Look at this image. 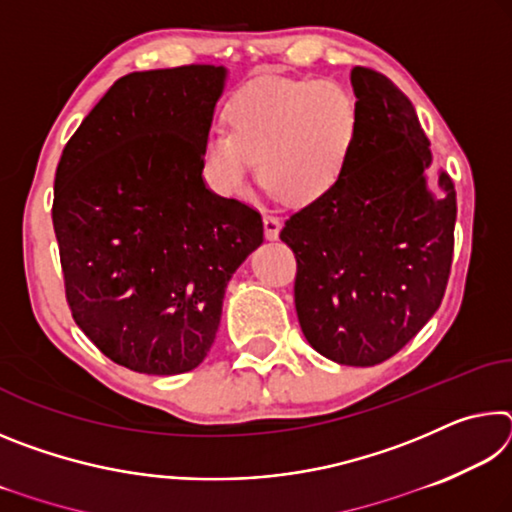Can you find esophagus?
<instances>
[{
  "instance_id": "34e87169",
  "label": "esophagus",
  "mask_w": 512,
  "mask_h": 512,
  "mask_svg": "<svg viewBox=\"0 0 512 512\" xmlns=\"http://www.w3.org/2000/svg\"><path fill=\"white\" fill-rule=\"evenodd\" d=\"M280 228H282V223H280V219H277V216H273V214H266L264 216V235H266V239H277L280 237Z\"/></svg>"
}]
</instances>
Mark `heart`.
I'll return each mask as SVG.
<instances>
[{"label": "heart", "instance_id": "b5f03b06", "mask_svg": "<svg viewBox=\"0 0 512 512\" xmlns=\"http://www.w3.org/2000/svg\"><path fill=\"white\" fill-rule=\"evenodd\" d=\"M228 131L205 135L201 171L207 187L237 201L257 173L287 203L305 205L329 189L348 164L361 110L336 79L262 76L232 94L223 108Z\"/></svg>", "mask_w": 512, "mask_h": 512}]
</instances>
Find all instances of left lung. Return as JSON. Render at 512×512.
I'll return each instance as SVG.
<instances>
[{"label": "left lung", "mask_w": 512, "mask_h": 512, "mask_svg": "<svg viewBox=\"0 0 512 512\" xmlns=\"http://www.w3.org/2000/svg\"><path fill=\"white\" fill-rule=\"evenodd\" d=\"M359 135L327 194L284 223L296 253V311L311 348L343 366H377L400 352L445 296L456 192L440 171L409 97L366 67L350 74Z\"/></svg>", "instance_id": "1"}]
</instances>
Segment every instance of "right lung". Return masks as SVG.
I'll return each mask as SVG.
<instances>
[{"label":"right lung","instance_id":"add662e5","mask_svg":"<svg viewBox=\"0 0 512 512\" xmlns=\"http://www.w3.org/2000/svg\"><path fill=\"white\" fill-rule=\"evenodd\" d=\"M225 79L214 65L121 76L56 169L69 309L108 359L144 375H180L207 357L225 287L264 241L259 212L203 180Z\"/></svg>","mask_w":512,"mask_h":512}]
</instances>
